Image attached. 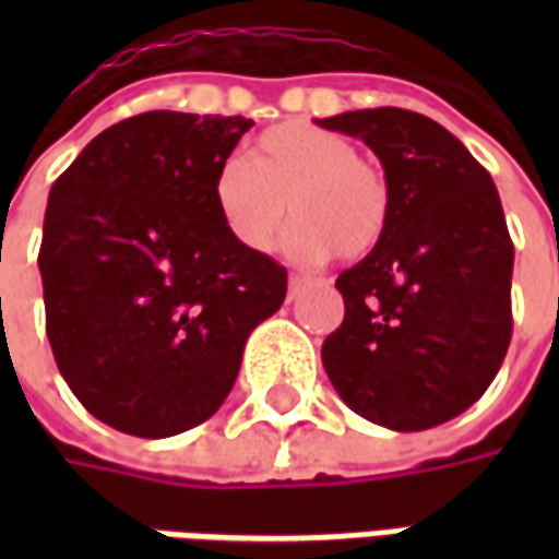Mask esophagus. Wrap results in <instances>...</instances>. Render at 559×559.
Masks as SVG:
<instances>
[{"label":"esophagus","mask_w":559,"mask_h":559,"mask_svg":"<svg viewBox=\"0 0 559 559\" xmlns=\"http://www.w3.org/2000/svg\"><path fill=\"white\" fill-rule=\"evenodd\" d=\"M305 281H308V278H302V275H290V299H293V296H296V290L302 287Z\"/></svg>","instance_id":"1"}]
</instances>
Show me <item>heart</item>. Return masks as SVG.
I'll list each match as a JSON object with an SVG mask.
<instances>
[{
	"label": "heart",
	"instance_id": "obj_1",
	"mask_svg": "<svg viewBox=\"0 0 559 559\" xmlns=\"http://www.w3.org/2000/svg\"><path fill=\"white\" fill-rule=\"evenodd\" d=\"M287 251L320 263L338 251L359 260L383 242L392 221V188L374 160L359 158L353 140L314 122L290 119L266 128L245 158L215 176L224 227L248 251H272L287 224Z\"/></svg>",
	"mask_w": 559,
	"mask_h": 559
}]
</instances>
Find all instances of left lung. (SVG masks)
<instances>
[{"label":"left lung","mask_w":559,"mask_h":559,"mask_svg":"<svg viewBox=\"0 0 559 559\" xmlns=\"http://www.w3.org/2000/svg\"><path fill=\"white\" fill-rule=\"evenodd\" d=\"M317 126L374 152L392 221L344 269V323L323 341L341 401L392 431H425L485 395L512 338V263L491 173L433 119L401 107L350 110Z\"/></svg>","instance_id":"obj_1"}]
</instances>
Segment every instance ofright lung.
<instances>
[{"label":"right lung","mask_w":559,"mask_h":559,"mask_svg":"<svg viewBox=\"0 0 559 559\" xmlns=\"http://www.w3.org/2000/svg\"><path fill=\"white\" fill-rule=\"evenodd\" d=\"M245 116L116 122L50 188L38 269L59 374L116 431L173 437L230 395L287 269L233 239L215 176Z\"/></svg>","instance_id":"add662e5"}]
</instances>
